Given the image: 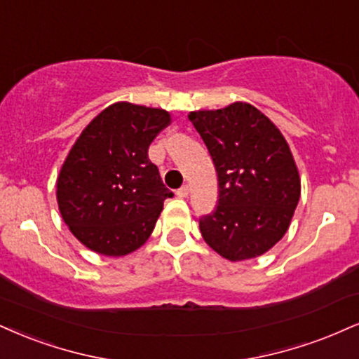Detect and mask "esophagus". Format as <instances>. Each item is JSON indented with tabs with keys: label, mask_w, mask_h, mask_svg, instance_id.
Instances as JSON below:
<instances>
[{
	"label": "esophagus",
	"mask_w": 359,
	"mask_h": 359,
	"mask_svg": "<svg viewBox=\"0 0 359 359\" xmlns=\"http://www.w3.org/2000/svg\"><path fill=\"white\" fill-rule=\"evenodd\" d=\"M189 191H191V187H189V185L185 184V185H182V187L179 189V191H177V196H179V197H187L189 196Z\"/></svg>",
	"instance_id": "1"
}]
</instances>
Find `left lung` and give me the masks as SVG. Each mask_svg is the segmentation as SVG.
I'll list each match as a JSON object with an SVG mask.
<instances>
[{
	"instance_id": "left-lung-1",
	"label": "left lung",
	"mask_w": 359,
	"mask_h": 359,
	"mask_svg": "<svg viewBox=\"0 0 359 359\" xmlns=\"http://www.w3.org/2000/svg\"><path fill=\"white\" fill-rule=\"evenodd\" d=\"M189 120L204 140L219 180V204L198 221L202 237L232 262L262 256L286 234L301 196L286 138L244 102L191 111Z\"/></svg>"
}]
</instances>
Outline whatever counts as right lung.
<instances>
[{
  "label": "right lung",
  "instance_id": "right-lung-1",
  "mask_svg": "<svg viewBox=\"0 0 359 359\" xmlns=\"http://www.w3.org/2000/svg\"><path fill=\"white\" fill-rule=\"evenodd\" d=\"M170 123L162 109L116 102L83 128L56 179L65 224L103 256H127L145 244L172 194L149 158Z\"/></svg>",
  "mask_w": 359,
  "mask_h": 359
}]
</instances>
